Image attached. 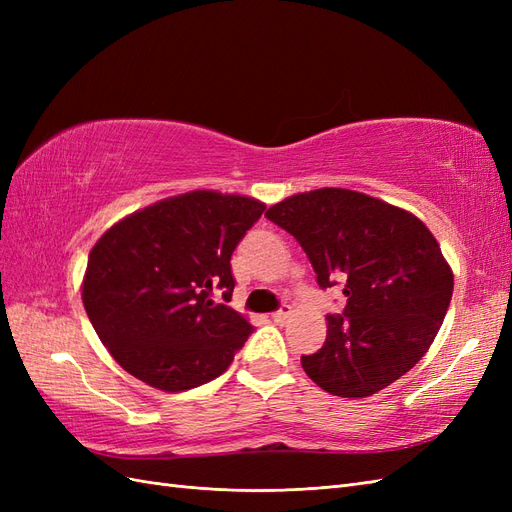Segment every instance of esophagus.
I'll return each mask as SVG.
<instances>
[{"label": "esophagus", "mask_w": 512, "mask_h": 512, "mask_svg": "<svg viewBox=\"0 0 512 512\" xmlns=\"http://www.w3.org/2000/svg\"><path fill=\"white\" fill-rule=\"evenodd\" d=\"M290 314H292V309H290L288 305H282L271 318H273V322H277V324H284V322L290 318Z\"/></svg>", "instance_id": "1"}]
</instances>
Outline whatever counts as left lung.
I'll list each match as a JSON object with an SVG mask.
<instances>
[{"mask_svg":"<svg viewBox=\"0 0 512 512\" xmlns=\"http://www.w3.org/2000/svg\"><path fill=\"white\" fill-rule=\"evenodd\" d=\"M265 215L297 239L322 290L346 294L322 348L301 356L320 389L369 397L421 361L453 297L451 267L421 220L342 188L290 196Z\"/></svg>","mask_w":512,"mask_h":512,"instance_id":"left-lung-1","label":"left lung"}]
</instances>
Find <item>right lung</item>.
<instances>
[{
    "label": "right lung",
    "mask_w": 512,
    "mask_h": 512,
    "mask_svg": "<svg viewBox=\"0 0 512 512\" xmlns=\"http://www.w3.org/2000/svg\"><path fill=\"white\" fill-rule=\"evenodd\" d=\"M262 211L254 198L198 190L104 232L89 252L83 305L128 374L168 393L224 374L254 331L226 305L235 290L230 258Z\"/></svg>",
    "instance_id": "1"
}]
</instances>
